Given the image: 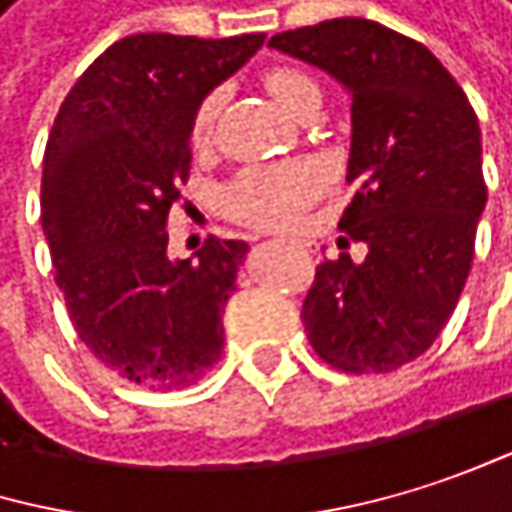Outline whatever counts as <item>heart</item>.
I'll list each match as a JSON object with an SVG mask.
<instances>
[{
  "mask_svg": "<svg viewBox=\"0 0 512 512\" xmlns=\"http://www.w3.org/2000/svg\"><path fill=\"white\" fill-rule=\"evenodd\" d=\"M264 86L288 113H294L309 95L318 92V83L297 68H270L264 74ZM221 104H224V92L212 89L194 107L191 143L197 149L212 143ZM324 182H327V173L318 161H285V164L245 167L224 188V209L230 218H236L242 224L264 227V230H285L321 194Z\"/></svg>",
  "mask_w": 512,
  "mask_h": 512,
  "instance_id": "b5f03b06",
  "label": "heart"
}]
</instances>
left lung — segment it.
<instances>
[{
	"instance_id": "1",
	"label": "left lung",
	"mask_w": 512,
	"mask_h": 512,
	"mask_svg": "<svg viewBox=\"0 0 512 512\" xmlns=\"http://www.w3.org/2000/svg\"><path fill=\"white\" fill-rule=\"evenodd\" d=\"M351 92L348 182L339 230L369 254L324 261L303 303L315 354L351 375L417 360L465 288L486 206L477 113L420 41L375 20L339 17L273 35Z\"/></svg>"
}]
</instances>
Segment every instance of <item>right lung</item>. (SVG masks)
<instances>
[{"label": "right lung", "instance_id": "1", "mask_svg": "<svg viewBox=\"0 0 512 512\" xmlns=\"http://www.w3.org/2000/svg\"><path fill=\"white\" fill-rule=\"evenodd\" d=\"M264 32H140L110 44L65 95L41 179V224L80 342L119 378L176 390L209 372L221 315L248 254L215 239L167 258V215L191 170V116Z\"/></svg>", "mask_w": 512, "mask_h": 512}]
</instances>
